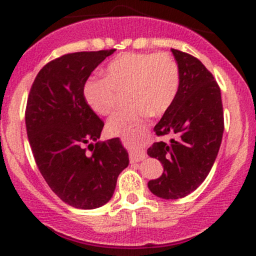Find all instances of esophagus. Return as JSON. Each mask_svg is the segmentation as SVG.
<instances>
[{
    "label": "esophagus",
    "mask_w": 256,
    "mask_h": 256,
    "mask_svg": "<svg viewBox=\"0 0 256 256\" xmlns=\"http://www.w3.org/2000/svg\"><path fill=\"white\" fill-rule=\"evenodd\" d=\"M146 158V154L144 152H132L130 154L131 162H138V161L144 160Z\"/></svg>",
    "instance_id": "1"
}]
</instances>
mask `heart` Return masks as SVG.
Masks as SVG:
<instances>
[{
    "mask_svg": "<svg viewBox=\"0 0 256 256\" xmlns=\"http://www.w3.org/2000/svg\"><path fill=\"white\" fill-rule=\"evenodd\" d=\"M180 83L177 61L167 52H124L104 70V78H91L84 86L88 104L100 116H108L118 104V91L126 89L130 104L108 120L112 134H126L149 113L162 114L174 102Z\"/></svg>",
    "mask_w": 256,
    "mask_h": 256,
    "instance_id": "heart-1",
    "label": "heart"
}]
</instances>
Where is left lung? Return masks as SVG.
<instances>
[{
    "mask_svg": "<svg viewBox=\"0 0 256 256\" xmlns=\"http://www.w3.org/2000/svg\"><path fill=\"white\" fill-rule=\"evenodd\" d=\"M180 83L171 107L155 125L158 136L171 134L170 143L156 142L148 155L161 161L164 173L149 180L158 198L177 200L196 190L208 176L218 155L224 132L222 94L204 64L192 55L172 49Z\"/></svg>",
    "mask_w": 256,
    "mask_h": 256,
    "instance_id": "left-lung-1",
    "label": "left lung"
}]
</instances>
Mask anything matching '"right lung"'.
I'll return each instance as SVG.
<instances>
[{
	"instance_id": "add662e5",
	"label": "right lung",
	"mask_w": 256,
	"mask_h": 256,
	"mask_svg": "<svg viewBox=\"0 0 256 256\" xmlns=\"http://www.w3.org/2000/svg\"><path fill=\"white\" fill-rule=\"evenodd\" d=\"M114 52L55 58L38 72L28 98L26 131L38 170L64 204L79 210L107 204L120 172L128 166L119 138L98 142L104 122L84 96L91 72Z\"/></svg>"
}]
</instances>
